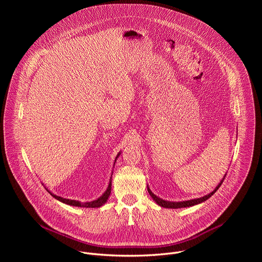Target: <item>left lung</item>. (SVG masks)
Here are the masks:
<instances>
[{
    "label": "left lung",
    "instance_id": "left-lung-1",
    "mask_svg": "<svg viewBox=\"0 0 262 262\" xmlns=\"http://www.w3.org/2000/svg\"><path fill=\"white\" fill-rule=\"evenodd\" d=\"M226 176V175H225ZM223 180H224V178H223ZM223 180L217 184V186L216 188L210 193V194H208V195H206V196H204V197H201V198H197V199H193V200H188V201H182V202H170V201H165V200H163V199H161V198H159V197H157L151 191H150V189L148 188V193L150 194V196L152 197V199L160 205V206H162V207H166V208H181V207H190V206H193V205H196V204H199V203H201V202H204L205 200H207L209 197H211L217 190H219V188L221 186V184L223 183Z\"/></svg>",
    "mask_w": 262,
    "mask_h": 262
}]
</instances>
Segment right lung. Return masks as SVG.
<instances>
[{"label": "right lung", "mask_w": 262, "mask_h": 262, "mask_svg": "<svg viewBox=\"0 0 262 262\" xmlns=\"http://www.w3.org/2000/svg\"><path fill=\"white\" fill-rule=\"evenodd\" d=\"M119 156H120V154L116 157V159H117ZM115 161H116V160H115ZM111 179H112V178H111ZM111 188H112V180H110V183H108L107 189H106V191L103 193V195H102L101 197H99L98 199H96V200H94V201L85 202V203L79 202V201H77V200H70V199H65V198H62V197L56 196V195L52 194L50 191H49V193H50L54 198H56L57 200H59V201H61V202H63V203H65V204L72 205V206L89 207V208H90V207H100L101 205H103V204L106 202V200H107V198H108V196H110V194H111Z\"/></svg>", "instance_id": "right-lung-1"}]
</instances>
